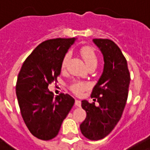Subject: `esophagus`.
<instances>
[{"mask_svg": "<svg viewBox=\"0 0 150 150\" xmlns=\"http://www.w3.org/2000/svg\"><path fill=\"white\" fill-rule=\"evenodd\" d=\"M75 106H77V107H80L81 106V101L79 100H75Z\"/></svg>", "mask_w": 150, "mask_h": 150, "instance_id": "esophagus-1", "label": "esophagus"}]
</instances>
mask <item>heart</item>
Wrapping results in <instances>:
<instances>
[{"label": "heart", "instance_id": "obj_1", "mask_svg": "<svg viewBox=\"0 0 150 150\" xmlns=\"http://www.w3.org/2000/svg\"><path fill=\"white\" fill-rule=\"evenodd\" d=\"M79 53H80V55L82 56L83 61L86 63V65L88 67H89L90 65H93V64H96V65L97 64V55H96V53L95 51V50L91 46H83L79 50ZM68 59L69 54H67L62 61V64H61L62 69L66 68V67L67 65ZM88 88V83H85V82L83 81H76L70 86L71 91L77 96L81 95Z\"/></svg>", "mask_w": 150, "mask_h": 150}]
</instances>
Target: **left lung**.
<instances>
[{
    "instance_id": "obj_1",
    "label": "left lung",
    "mask_w": 150,
    "mask_h": 150,
    "mask_svg": "<svg viewBox=\"0 0 150 150\" xmlns=\"http://www.w3.org/2000/svg\"><path fill=\"white\" fill-rule=\"evenodd\" d=\"M96 46L104 55V72L92 90L95 102L82 101L87 116L80 125L86 138L98 141L104 138L115 128L122 116L130 83L127 60L116 43L110 39L95 38Z\"/></svg>"
}]
</instances>
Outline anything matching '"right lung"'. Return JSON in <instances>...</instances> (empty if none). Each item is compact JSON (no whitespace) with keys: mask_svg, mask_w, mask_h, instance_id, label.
<instances>
[{"mask_svg":"<svg viewBox=\"0 0 150 150\" xmlns=\"http://www.w3.org/2000/svg\"><path fill=\"white\" fill-rule=\"evenodd\" d=\"M75 38L46 40L25 60L16 83V94L21 116L35 137L50 141L58 135L75 100L68 94L54 98L48 89L57 82L66 53Z\"/></svg>","mask_w":150,"mask_h":150,"instance_id":"obj_1","label":"right lung"}]
</instances>
